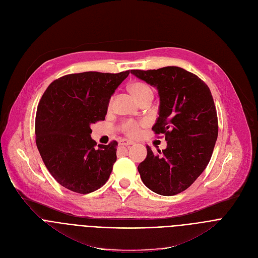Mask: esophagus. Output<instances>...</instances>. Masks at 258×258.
Listing matches in <instances>:
<instances>
[{
	"instance_id": "esophagus-1",
	"label": "esophagus",
	"mask_w": 258,
	"mask_h": 258,
	"mask_svg": "<svg viewBox=\"0 0 258 258\" xmlns=\"http://www.w3.org/2000/svg\"><path fill=\"white\" fill-rule=\"evenodd\" d=\"M119 144L120 145H123V146H130V145H133L134 142L130 141V140H126V139H121V140L119 141Z\"/></svg>"
}]
</instances>
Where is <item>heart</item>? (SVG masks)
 Listing matches in <instances>:
<instances>
[{
    "instance_id": "b5f03b06",
    "label": "heart",
    "mask_w": 258,
    "mask_h": 258,
    "mask_svg": "<svg viewBox=\"0 0 258 258\" xmlns=\"http://www.w3.org/2000/svg\"><path fill=\"white\" fill-rule=\"evenodd\" d=\"M128 91L132 93V95L138 100L139 102L143 101L146 98H151L153 96L152 89L149 87V86L143 82H135L128 86ZM113 98H110L109 100V107L112 105ZM142 123L133 121V120H127V121H124L121 124V130L123 133H125L128 137H132V138H135V137L138 136L140 134Z\"/></svg>"
}]
</instances>
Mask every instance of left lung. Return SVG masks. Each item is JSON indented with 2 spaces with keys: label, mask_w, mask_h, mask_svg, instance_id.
Here are the masks:
<instances>
[{
  "label": "left lung",
  "mask_w": 258,
  "mask_h": 258,
  "mask_svg": "<svg viewBox=\"0 0 258 258\" xmlns=\"http://www.w3.org/2000/svg\"><path fill=\"white\" fill-rule=\"evenodd\" d=\"M156 87L160 113L152 131L163 135L167 148L154 154L149 146L138 171L152 192L173 196L190 186L207 168L218 137V116L209 86L177 66L131 71Z\"/></svg>",
  "instance_id": "1"
}]
</instances>
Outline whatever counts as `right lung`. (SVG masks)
<instances>
[{"mask_svg": "<svg viewBox=\"0 0 258 258\" xmlns=\"http://www.w3.org/2000/svg\"><path fill=\"white\" fill-rule=\"evenodd\" d=\"M128 75H66L44 91L35 118L36 145L48 172L68 190L89 194L109 179L118 143L96 147L90 125L105 120L111 95Z\"/></svg>", "mask_w": 258, "mask_h": 258, "instance_id": "add662e5", "label": "right lung"}]
</instances>
